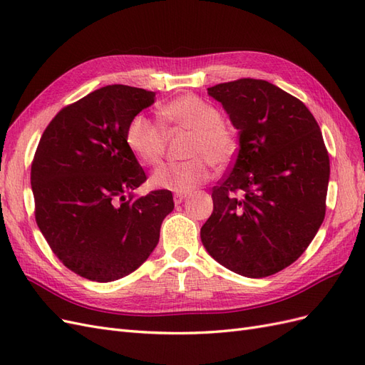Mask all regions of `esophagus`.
I'll return each instance as SVG.
<instances>
[{
  "instance_id": "obj_1",
  "label": "esophagus",
  "mask_w": 365,
  "mask_h": 365,
  "mask_svg": "<svg viewBox=\"0 0 365 365\" xmlns=\"http://www.w3.org/2000/svg\"><path fill=\"white\" fill-rule=\"evenodd\" d=\"M187 197V195L185 193H175L173 195V202L178 205V204H181L184 200Z\"/></svg>"
}]
</instances>
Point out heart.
Returning <instances> with one entry per match:
<instances>
[{
  "label": "heart",
  "instance_id": "heart-1",
  "mask_svg": "<svg viewBox=\"0 0 365 365\" xmlns=\"http://www.w3.org/2000/svg\"><path fill=\"white\" fill-rule=\"evenodd\" d=\"M161 117L165 125L192 130L187 149L192 158L161 165L150 176L153 187L189 193L212 178V164L224 168L233 161L237 152L233 132L222 125L219 109L201 97L187 94L175 98L161 108ZM126 143L143 164L157 165L164 153L165 129L146 114H137L128 125Z\"/></svg>",
  "mask_w": 365,
  "mask_h": 365
}]
</instances>
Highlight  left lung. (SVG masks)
<instances>
[{"label": "left lung", "mask_w": 365, "mask_h": 365, "mask_svg": "<svg viewBox=\"0 0 365 365\" xmlns=\"http://www.w3.org/2000/svg\"><path fill=\"white\" fill-rule=\"evenodd\" d=\"M239 130V150L201 228L210 256L251 279L302 256L326 215L329 153L317 120L297 97L267 81L208 88Z\"/></svg>", "instance_id": "1"}]
</instances>
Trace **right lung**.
<instances>
[{
  "instance_id": "1",
  "label": "right lung",
  "mask_w": 365,
  "mask_h": 365,
  "mask_svg": "<svg viewBox=\"0 0 365 365\" xmlns=\"http://www.w3.org/2000/svg\"><path fill=\"white\" fill-rule=\"evenodd\" d=\"M153 101L141 88L103 86L62 108L39 140L30 173L36 224L54 256L83 279L106 283L134 272L175 207L169 190L132 195L146 173L126 129Z\"/></svg>"
}]
</instances>
